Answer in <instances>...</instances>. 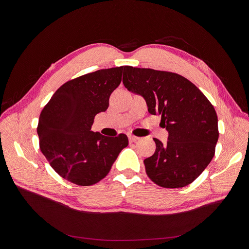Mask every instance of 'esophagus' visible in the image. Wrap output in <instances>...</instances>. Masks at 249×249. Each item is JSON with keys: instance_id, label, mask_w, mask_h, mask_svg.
Returning a JSON list of instances; mask_svg holds the SVG:
<instances>
[{"instance_id": "34e87169", "label": "esophagus", "mask_w": 249, "mask_h": 249, "mask_svg": "<svg viewBox=\"0 0 249 249\" xmlns=\"http://www.w3.org/2000/svg\"><path fill=\"white\" fill-rule=\"evenodd\" d=\"M128 139H129V141L130 142H136V141H138L140 138L139 137H137V136H134V135H128Z\"/></svg>"}]
</instances>
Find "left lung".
Listing matches in <instances>:
<instances>
[{"label":"left lung","instance_id":"1","mask_svg":"<svg viewBox=\"0 0 249 249\" xmlns=\"http://www.w3.org/2000/svg\"><path fill=\"white\" fill-rule=\"evenodd\" d=\"M123 84L144 98L148 112L160 115L167 142L153 138L156 148L144 160L149 178L163 188L190 185L211 162L219 137L213 105L186 77L178 73L124 67Z\"/></svg>","mask_w":249,"mask_h":249}]
</instances>
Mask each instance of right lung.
<instances>
[{"mask_svg":"<svg viewBox=\"0 0 249 249\" xmlns=\"http://www.w3.org/2000/svg\"><path fill=\"white\" fill-rule=\"evenodd\" d=\"M123 70H100L63 84L39 116V146L51 167L72 184L91 186L103 179L128 145L125 134L108 137L90 130L95 116L108 109Z\"/></svg>","mask_w":249,"mask_h":249,"instance_id":"add662e5","label":"right lung"}]
</instances>
